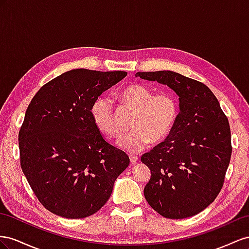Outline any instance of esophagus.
<instances>
[{"label": "esophagus", "mask_w": 249, "mask_h": 249, "mask_svg": "<svg viewBox=\"0 0 249 249\" xmlns=\"http://www.w3.org/2000/svg\"><path fill=\"white\" fill-rule=\"evenodd\" d=\"M129 160H130V162H131V164H136V162H138V160H139V158H138L137 155L130 154V155H129Z\"/></svg>", "instance_id": "obj_1"}]
</instances>
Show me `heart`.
I'll use <instances>...</instances> for the list:
<instances>
[{"label": "heart", "instance_id": "b5f03b06", "mask_svg": "<svg viewBox=\"0 0 249 249\" xmlns=\"http://www.w3.org/2000/svg\"><path fill=\"white\" fill-rule=\"evenodd\" d=\"M119 99L125 106L134 110L130 121L131 131L118 140V145L130 152L141 151L149 143L158 144L173 130L178 118L179 104L169 91L154 94L145 84L136 83L124 88ZM90 116L97 128L110 138L119 136L112 101L99 97L90 106Z\"/></svg>", "mask_w": 249, "mask_h": 249}]
</instances>
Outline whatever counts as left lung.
<instances>
[{
	"label": "left lung",
	"instance_id": "8db88e82",
	"mask_svg": "<svg viewBox=\"0 0 249 249\" xmlns=\"http://www.w3.org/2000/svg\"><path fill=\"white\" fill-rule=\"evenodd\" d=\"M179 96V113L167 139L141 160L151 171L144 189L150 207L169 219L192 217L216 199L231 156L229 119L207 85L172 71L138 72Z\"/></svg>",
	"mask_w": 249,
	"mask_h": 249
}]
</instances>
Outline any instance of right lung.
<instances>
[{
  "mask_svg": "<svg viewBox=\"0 0 249 249\" xmlns=\"http://www.w3.org/2000/svg\"><path fill=\"white\" fill-rule=\"evenodd\" d=\"M127 75L123 71H69L39 89L18 132L20 167L35 196L53 214L81 219L108 200L129 165L124 151L97 128L90 106Z\"/></svg>",
  "mask_w": 249,
  "mask_h": 249,
  "instance_id": "right-lung-1",
  "label": "right lung"
}]
</instances>
